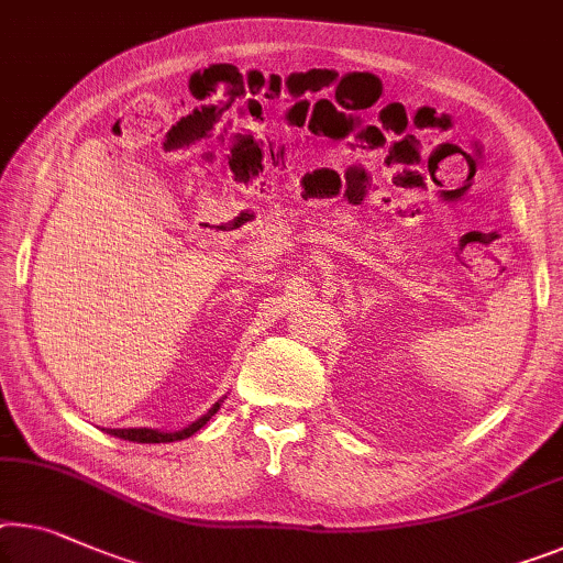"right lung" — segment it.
I'll return each mask as SVG.
<instances>
[{"label":"right lung","instance_id":"add662e5","mask_svg":"<svg viewBox=\"0 0 563 563\" xmlns=\"http://www.w3.org/2000/svg\"><path fill=\"white\" fill-rule=\"evenodd\" d=\"M224 399V397H222ZM220 401H214L212 407L207 409L205 415H201L199 419H195V422L184 427V430H176V432H164V430H151V427H129V430H106L108 434H113V438H121V440H129V442H141V444H156V442H176V440H187L191 438V434L199 432L201 427H205L209 419H212L217 415V409H220L222 405Z\"/></svg>","mask_w":563,"mask_h":563}]
</instances>
